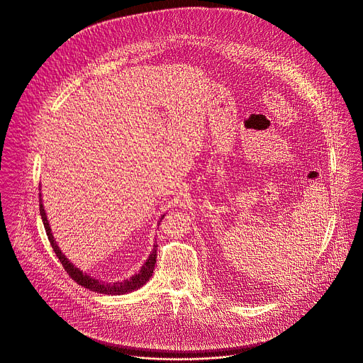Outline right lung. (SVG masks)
I'll return each mask as SVG.
<instances>
[{
  "label": "right lung",
  "mask_w": 363,
  "mask_h": 363,
  "mask_svg": "<svg viewBox=\"0 0 363 363\" xmlns=\"http://www.w3.org/2000/svg\"><path fill=\"white\" fill-rule=\"evenodd\" d=\"M39 197H42L39 194ZM39 211H40V217H42V221H43V225H45V230H46V234H48V238L49 242L56 253V256L59 257L60 263L63 264L65 270L69 273V276L80 286L91 290V291H97V293H103V294H126V293H130L139 287H142L150 277H152V273H153V269H155V263H156V257H157V253H156V247H157V243L153 245V249L149 255V257L146 259V262L143 263V266L140 267V270L133 274L132 277L129 279H125L122 281H114V283H106V281H100L86 273H83V270H80L79 267H76L63 253L62 250L59 249L57 243L55 241L53 235H52V230H50V225L48 223V217H46V213H45V208H43V204H42V199H39ZM164 216H162L160 221L163 220Z\"/></svg>",
  "instance_id": "obj_1"
}]
</instances>
